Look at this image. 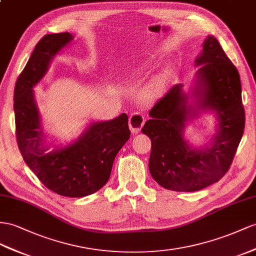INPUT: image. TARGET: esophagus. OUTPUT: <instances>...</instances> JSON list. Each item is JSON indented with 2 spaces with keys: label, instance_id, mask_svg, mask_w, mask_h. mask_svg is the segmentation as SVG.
Returning a JSON list of instances; mask_svg holds the SVG:
<instances>
[{
  "label": "esophagus",
  "instance_id": "esophagus-1",
  "mask_svg": "<svg viewBox=\"0 0 256 256\" xmlns=\"http://www.w3.org/2000/svg\"><path fill=\"white\" fill-rule=\"evenodd\" d=\"M145 118L140 112H134L130 114L128 119V126L133 133H138L142 126L145 124Z\"/></svg>",
  "mask_w": 256,
  "mask_h": 256
}]
</instances>
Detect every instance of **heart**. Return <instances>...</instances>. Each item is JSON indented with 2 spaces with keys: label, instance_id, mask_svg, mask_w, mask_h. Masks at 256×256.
I'll list each match as a JSON object with an SVG mask.
<instances>
[{
  "label": "heart",
  "instance_id": "heart-1",
  "mask_svg": "<svg viewBox=\"0 0 256 256\" xmlns=\"http://www.w3.org/2000/svg\"><path fill=\"white\" fill-rule=\"evenodd\" d=\"M148 67V64H142L140 67L136 68L132 71V74H130V76H138L140 74L144 69H146ZM164 80H166V76L164 74H158L154 78V80L150 82L149 86L147 88V92H148V95H152L154 93H156V92H158L161 88L163 83H164Z\"/></svg>",
  "mask_w": 256,
  "mask_h": 256
}]
</instances>
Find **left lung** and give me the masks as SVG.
Here are the masks:
<instances>
[{"instance_id": "obj_1", "label": "left lung", "mask_w": 256, "mask_h": 256, "mask_svg": "<svg viewBox=\"0 0 256 256\" xmlns=\"http://www.w3.org/2000/svg\"><path fill=\"white\" fill-rule=\"evenodd\" d=\"M196 85L188 104L182 84H176L154 104L142 132L152 140L149 171L163 188L174 192H196L218 182L232 166L244 135L246 116L237 68L218 41L208 36L196 57ZM201 110L218 114L219 128L210 147L200 150L184 140L186 122Z\"/></svg>"}]
</instances>
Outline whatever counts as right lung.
Instances as JSON below:
<instances>
[{
  "label": "right lung",
  "mask_w": 256,
  "mask_h": 256,
  "mask_svg": "<svg viewBox=\"0 0 256 256\" xmlns=\"http://www.w3.org/2000/svg\"><path fill=\"white\" fill-rule=\"evenodd\" d=\"M72 40L74 36L62 32L38 42L16 81L14 111L18 148L31 171L50 190L81 198L108 182L116 156L130 132L128 118L122 114L114 120L92 123L74 144L48 152L32 88L46 74L53 57Z\"/></svg>",
  "instance_id": "1"
}]
</instances>
